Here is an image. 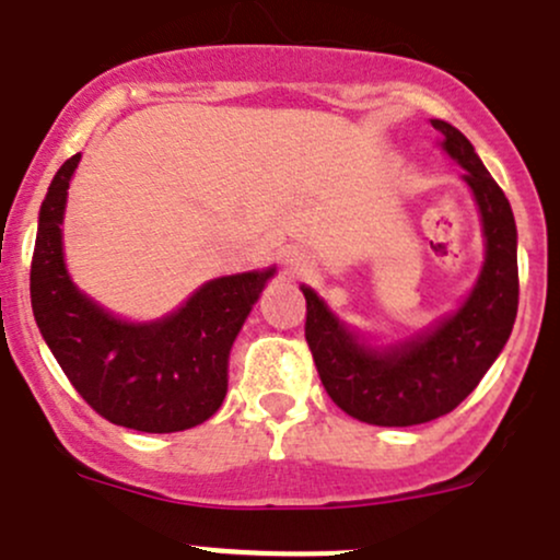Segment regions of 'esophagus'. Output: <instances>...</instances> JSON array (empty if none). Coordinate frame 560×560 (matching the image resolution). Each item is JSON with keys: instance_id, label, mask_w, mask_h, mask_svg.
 <instances>
[{"instance_id": "obj_1", "label": "esophagus", "mask_w": 560, "mask_h": 560, "mask_svg": "<svg viewBox=\"0 0 560 560\" xmlns=\"http://www.w3.org/2000/svg\"><path fill=\"white\" fill-rule=\"evenodd\" d=\"M310 267H313V261H310L307 253L296 250V247L285 253V272L291 275V278H302V275L310 272Z\"/></svg>"}]
</instances>
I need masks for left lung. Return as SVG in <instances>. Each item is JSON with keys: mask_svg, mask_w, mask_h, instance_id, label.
<instances>
[{"mask_svg": "<svg viewBox=\"0 0 560 560\" xmlns=\"http://www.w3.org/2000/svg\"><path fill=\"white\" fill-rule=\"evenodd\" d=\"M430 121L479 209L485 261L468 296L413 335L375 340L346 324L315 288L302 285L304 337L326 395L348 417L378 428H411L455 411L492 368L517 318V225L509 198L457 127Z\"/></svg>", "mask_w": 560, "mask_h": 560, "instance_id": "left-lung-1", "label": "left lung"}]
</instances>
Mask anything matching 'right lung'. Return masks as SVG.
Masks as SVG:
<instances>
[{
  "instance_id": "obj_1",
  "label": "right lung",
  "mask_w": 560,
  "mask_h": 560,
  "mask_svg": "<svg viewBox=\"0 0 560 560\" xmlns=\"http://www.w3.org/2000/svg\"><path fill=\"white\" fill-rule=\"evenodd\" d=\"M81 152L51 179L37 218L32 313L43 340L81 397L108 422L179 433L207 422L229 392V357L278 267L223 275L171 313L130 320L81 291L65 264V209Z\"/></svg>"
}]
</instances>
